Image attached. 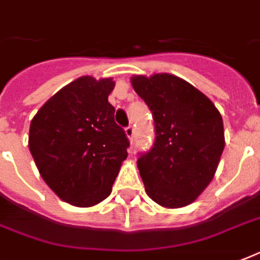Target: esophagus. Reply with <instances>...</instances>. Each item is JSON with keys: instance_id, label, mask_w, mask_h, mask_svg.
Listing matches in <instances>:
<instances>
[{"instance_id": "1", "label": "esophagus", "mask_w": 260, "mask_h": 260, "mask_svg": "<svg viewBox=\"0 0 260 260\" xmlns=\"http://www.w3.org/2000/svg\"><path fill=\"white\" fill-rule=\"evenodd\" d=\"M125 135L128 136V139H129L131 142H132V140H134V138H135V128H134V126H132V125L126 126Z\"/></svg>"}]
</instances>
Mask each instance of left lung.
I'll list each match as a JSON object with an SVG mask.
<instances>
[{
  "instance_id": "1",
  "label": "left lung",
  "mask_w": 260,
  "mask_h": 260,
  "mask_svg": "<svg viewBox=\"0 0 260 260\" xmlns=\"http://www.w3.org/2000/svg\"><path fill=\"white\" fill-rule=\"evenodd\" d=\"M152 112L155 143L138 169L148 197L165 208L197 200L213 179L225 140L222 117L205 94L171 74L131 78Z\"/></svg>"
}]
</instances>
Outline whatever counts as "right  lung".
Returning <instances> with one entry per match:
<instances>
[{
	"label": "right lung",
	"mask_w": 260,
	"mask_h": 260,
	"mask_svg": "<svg viewBox=\"0 0 260 260\" xmlns=\"http://www.w3.org/2000/svg\"><path fill=\"white\" fill-rule=\"evenodd\" d=\"M112 78L85 75L54 94L32 118L28 146L39 173L63 201L89 208L112 191L129 140L114 121Z\"/></svg>",
	"instance_id": "add662e5"
}]
</instances>
